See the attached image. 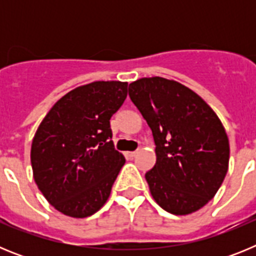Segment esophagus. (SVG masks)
I'll return each mask as SVG.
<instances>
[{"instance_id": "1", "label": "esophagus", "mask_w": 256, "mask_h": 256, "mask_svg": "<svg viewBox=\"0 0 256 256\" xmlns=\"http://www.w3.org/2000/svg\"><path fill=\"white\" fill-rule=\"evenodd\" d=\"M137 154H138V151L136 150V151H130V152H128V156H130V158H134L136 155H137Z\"/></svg>"}]
</instances>
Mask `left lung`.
<instances>
[{"mask_svg": "<svg viewBox=\"0 0 256 256\" xmlns=\"http://www.w3.org/2000/svg\"><path fill=\"white\" fill-rule=\"evenodd\" d=\"M130 97L156 146V164L144 174L152 198L176 216L204 206L228 170L230 144L219 118L190 88L160 76L130 83Z\"/></svg>", "mask_w": 256, "mask_h": 256, "instance_id": "1", "label": "left lung"}]
</instances>
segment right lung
I'll use <instances>...</instances> for the list:
<instances>
[{"label": "right lung", "instance_id": "right-lung-1", "mask_svg": "<svg viewBox=\"0 0 256 256\" xmlns=\"http://www.w3.org/2000/svg\"><path fill=\"white\" fill-rule=\"evenodd\" d=\"M126 82H92L61 97L38 126L30 162L40 191L65 216L86 218L108 201L126 162L112 141L110 118Z\"/></svg>", "mask_w": 256, "mask_h": 256}]
</instances>
